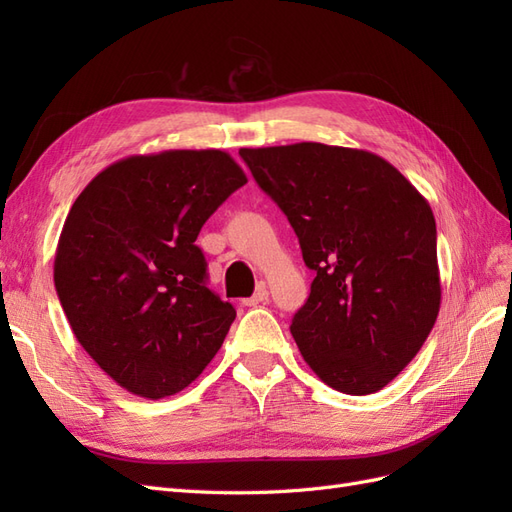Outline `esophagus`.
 I'll return each mask as SVG.
<instances>
[{
  "label": "esophagus",
  "instance_id": "1",
  "mask_svg": "<svg viewBox=\"0 0 512 512\" xmlns=\"http://www.w3.org/2000/svg\"><path fill=\"white\" fill-rule=\"evenodd\" d=\"M267 301H269V290H267L265 286H260V288L254 292V297L243 299V305H245V307H256V305H262V303H267Z\"/></svg>",
  "mask_w": 512,
  "mask_h": 512
}]
</instances>
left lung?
Wrapping results in <instances>:
<instances>
[{
	"label": "left lung",
	"instance_id": "1",
	"mask_svg": "<svg viewBox=\"0 0 512 512\" xmlns=\"http://www.w3.org/2000/svg\"><path fill=\"white\" fill-rule=\"evenodd\" d=\"M316 273L290 333L331 389L369 395L414 359L440 312L436 220L376 153L322 143L239 149Z\"/></svg>",
	"mask_w": 512,
	"mask_h": 512
}]
</instances>
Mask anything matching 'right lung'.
I'll return each mask as SVG.
<instances>
[{
  "instance_id": "add662e5",
  "label": "right lung",
  "mask_w": 512,
  "mask_h": 512,
  "mask_svg": "<svg viewBox=\"0 0 512 512\" xmlns=\"http://www.w3.org/2000/svg\"><path fill=\"white\" fill-rule=\"evenodd\" d=\"M247 183L220 149L123 158L74 200L55 252V288L85 352L147 399L183 391L224 344L237 312L207 288L194 243Z\"/></svg>"
}]
</instances>
